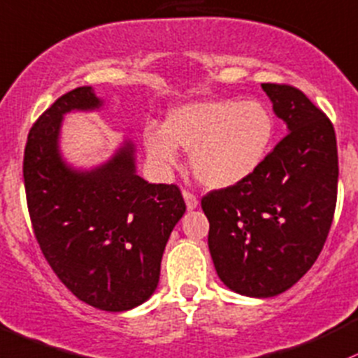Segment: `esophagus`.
Segmentation results:
<instances>
[{
	"label": "esophagus",
	"mask_w": 358,
	"mask_h": 358,
	"mask_svg": "<svg viewBox=\"0 0 358 358\" xmlns=\"http://www.w3.org/2000/svg\"><path fill=\"white\" fill-rule=\"evenodd\" d=\"M182 198H184V201H186L187 210L198 208V198H196L193 193H189V191H182Z\"/></svg>",
	"instance_id": "34e87169"
}]
</instances>
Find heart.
Segmentation results:
<instances>
[{"label": "heart", "instance_id": "obj_1", "mask_svg": "<svg viewBox=\"0 0 358 358\" xmlns=\"http://www.w3.org/2000/svg\"><path fill=\"white\" fill-rule=\"evenodd\" d=\"M275 140V117L259 101L208 99L169 110L164 128L148 124L143 145L162 167L178 162V150L191 153L196 179L210 189H227L261 169Z\"/></svg>", "mask_w": 358, "mask_h": 358}]
</instances>
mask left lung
<instances>
[{
    "mask_svg": "<svg viewBox=\"0 0 358 358\" xmlns=\"http://www.w3.org/2000/svg\"><path fill=\"white\" fill-rule=\"evenodd\" d=\"M288 134L259 171L201 199L215 270L230 290L275 297L317 259L331 227L338 189L334 128L299 88L263 83Z\"/></svg>",
    "mask_w": 358,
    "mask_h": 358,
    "instance_id": "obj_1",
    "label": "left lung"
}]
</instances>
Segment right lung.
Here are the masks:
<instances>
[{
    "label": "right lung",
    "mask_w": 358,
    "mask_h": 358,
    "mask_svg": "<svg viewBox=\"0 0 358 358\" xmlns=\"http://www.w3.org/2000/svg\"><path fill=\"white\" fill-rule=\"evenodd\" d=\"M102 103L92 87L61 95L30 129L24 180L34 234L57 278L88 306L121 313L153 295L186 205L178 186L136 174L129 140L90 171L66 164L59 150L64 114Z\"/></svg>",
    "instance_id": "obj_1"
}]
</instances>
